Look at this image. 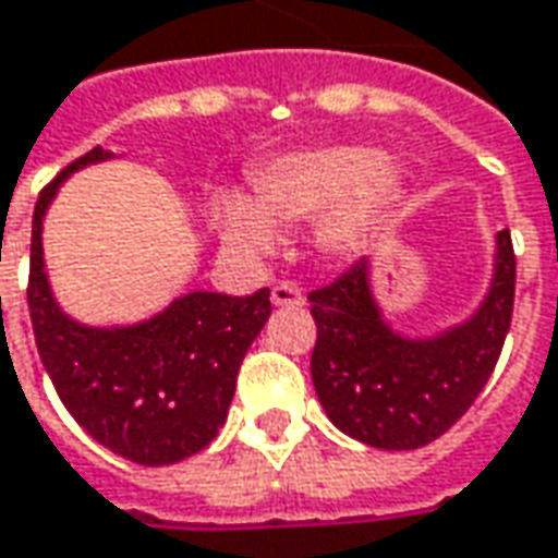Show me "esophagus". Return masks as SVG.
<instances>
[{
	"label": "esophagus",
	"instance_id": "1",
	"mask_svg": "<svg viewBox=\"0 0 558 558\" xmlns=\"http://www.w3.org/2000/svg\"><path fill=\"white\" fill-rule=\"evenodd\" d=\"M271 305L275 308H302L305 305V295H302V290L295 283H278L271 290Z\"/></svg>",
	"mask_w": 558,
	"mask_h": 558
}]
</instances>
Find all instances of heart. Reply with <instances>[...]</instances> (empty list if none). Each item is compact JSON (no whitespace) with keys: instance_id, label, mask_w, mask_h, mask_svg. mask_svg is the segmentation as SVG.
Here are the masks:
<instances>
[{"instance_id":"b5f03b06","label":"heart","mask_w":558,"mask_h":558,"mask_svg":"<svg viewBox=\"0 0 558 558\" xmlns=\"http://www.w3.org/2000/svg\"><path fill=\"white\" fill-rule=\"evenodd\" d=\"M403 180V168L369 146L295 149L253 170L256 204L238 192L214 195L210 226L229 250L265 259L278 247L275 226L293 229L317 219L320 253L344 259L366 244Z\"/></svg>"}]
</instances>
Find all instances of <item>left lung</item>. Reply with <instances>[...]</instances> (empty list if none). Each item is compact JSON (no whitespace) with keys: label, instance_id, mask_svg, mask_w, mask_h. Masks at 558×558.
I'll return each mask as SVG.
<instances>
[{"label":"left lung","instance_id":"obj_1","mask_svg":"<svg viewBox=\"0 0 558 558\" xmlns=\"http://www.w3.org/2000/svg\"><path fill=\"white\" fill-rule=\"evenodd\" d=\"M517 256L495 234L492 278L464 320L409 336L385 317L373 259L311 293L317 344L311 378L327 418L373 449H422L452 427L486 388L513 317Z\"/></svg>","mask_w":558,"mask_h":558}]
</instances>
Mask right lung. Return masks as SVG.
<instances>
[{
  "label": "right lung",
  "mask_w": 558,
  "mask_h": 558,
  "mask_svg": "<svg viewBox=\"0 0 558 558\" xmlns=\"http://www.w3.org/2000/svg\"><path fill=\"white\" fill-rule=\"evenodd\" d=\"M90 149L36 201L29 247V317L45 373L63 407L109 452L143 468L201 452L226 424L241 360L271 314L268 290H192L134 324H85L60 305L45 265V216L72 173L112 161Z\"/></svg>",
  "instance_id": "1"
}]
</instances>
